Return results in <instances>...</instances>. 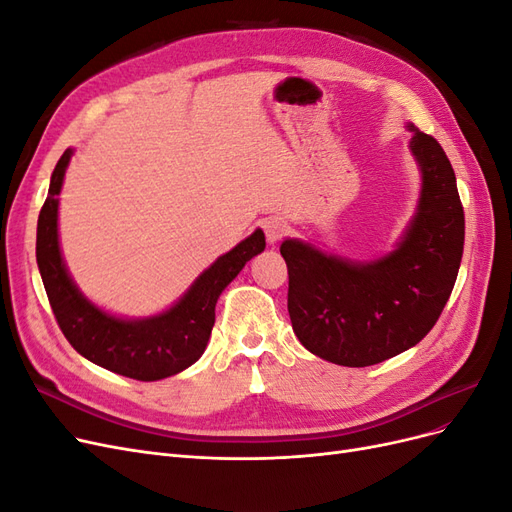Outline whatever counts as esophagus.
Here are the masks:
<instances>
[{"label":"esophagus","instance_id":"obj_1","mask_svg":"<svg viewBox=\"0 0 512 512\" xmlns=\"http://www.w3.org/2000/svg\"><path fill=\"white\" fill-rule=\"evenodd\" d=\"M262 230H265L267 241L273 245V243H277V241L284 237L286 222L280 220V218H267L265 222H262Z\"/></svg>","mask_w":512,"mask_h":512}]
</instances>
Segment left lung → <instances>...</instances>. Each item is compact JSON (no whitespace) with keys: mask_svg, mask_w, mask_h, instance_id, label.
I'll use <instances>...</instances> for the list:
<instances>
[{"mask_svg":"<svg viewBox=\"0 0 512 512\" xmlns=\"http://www.w3.org/2000/svg\"><path fill=\"white\" fill-rule=\"evenodd\" d=\"M421 170L416 211L395 250L348 260L286 239L288 314L299 342L324 361L367 367L416 346L451 297L466 220L455 170L436 138L408 123Z\"/></svg>","mask_w":512,"mask_h":512,"instance_id":"obj_1","label":"left lung"}]
</instances>
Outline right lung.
I'll return each instance as SVG.
<instances>
[{
    "label": "right lung",
    "instance_id": "right-lung-1",
    "mask_svg": "<svg viewBox=\"0 0 512 512\" xmlns=\"http://www.w3.org/2000/svg\"><path fill=\"white\" fill-rule=\"evenodd\" d=\"M72 153V149H66L53 170L36 237L38 269L59 329L87 361L119 376L143 382L175 376L203 356L215 322V303L245 262L265 250V232L256 228L250 237L220 256L164 312L147 318L108 314L74 284L61 256L57 196Z\"/></svg>",
    "mask_w": 512,
    "mask_h": 512
}]
</instances>
